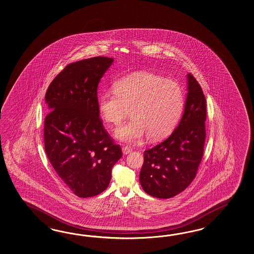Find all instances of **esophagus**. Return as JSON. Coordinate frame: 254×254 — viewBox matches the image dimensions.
Masks as SVG:
<instances>
[{"mask_svg": "<svg viewBox=\"0 0 254 254\" xmlns=\"http://www.w3.org/2000/svg\"><path fill=\"white\" fill-rule=\"evenodd\" d=\"M132 151V148H130V146H123V153L124 155H128Z\"/></svg>", "mask_w": 254, "mask_h": 254, "instance_id": "1", "label": "esophagus"}]
</instances>
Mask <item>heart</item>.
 Returning a JSON list of instances; mask_svg holds the SVG:
<instances>
[{
	"label": "heart",
	"instance_id": "b5f03b06",
	"mask_svg": "<svg viewBox=\"0 0 254 254\" xmlns=\"http://www.w3.org/2000/svg\"><path fill=\"white\" fill-rule=\"evenodd\" d=\"M113 93L98 98V111L106 123L117 127L129 109L130 119L118 128L115 137L125 143H136L147 134L161 140L174 130L182 117L184 96L172 79L150 72H135L118 79Z\"/></svg>",
	"mask_w": 254,
	"mask_h": 254
}]
</instances>
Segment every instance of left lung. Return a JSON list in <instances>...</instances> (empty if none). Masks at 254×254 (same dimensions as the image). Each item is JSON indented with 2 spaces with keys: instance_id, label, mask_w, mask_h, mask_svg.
I'll use <instances>...</instances> for the list:
<instances>
[{
  "instance_id": "8db88e82",
  "label": "left lung",
  "mask_w": 254,
  "mask_h": 254,
  "mask_svg": "<svg viewBox=\"0 0 254 254\" xmlns=\"http://www.w3.org/2000/svg\"><path fill=\"white\" fill-rule=\"evenodd\" d=\"M182 120L162 143L145 150L140 183L149 195L168 199L188 187L197 174L205 141L206 101L196 79L187 74Z\"/></svg>"
}]
</instances>
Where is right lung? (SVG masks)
I'll use <instances>...</instances> for the list:
<instances>
[{"instance_id":"right-lung-1","label":"right lung","mask_w":254,"mask_h":254,"mask_svg":"<svg viewBox=\"0 0 254 254\" xmlns=\"http://www.w3.org/2000/svg\"><path fill=\"white\" fill-rule=\"evenodd\" d=\"M112 63L99 56L71 64L46 92V154L59 177L81 198L104 191L111 169L123 156L98 111V85Z\"/></svg>"}]
</instances>
